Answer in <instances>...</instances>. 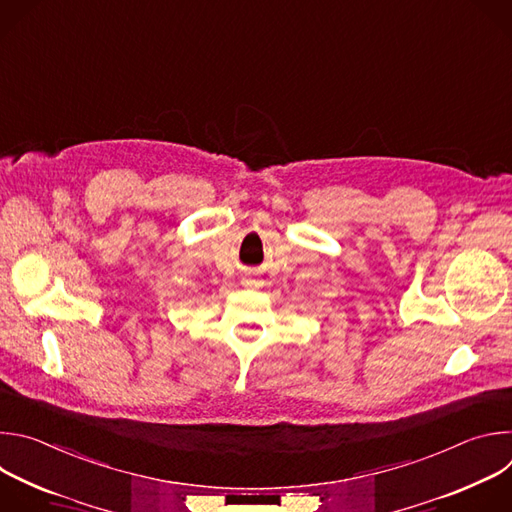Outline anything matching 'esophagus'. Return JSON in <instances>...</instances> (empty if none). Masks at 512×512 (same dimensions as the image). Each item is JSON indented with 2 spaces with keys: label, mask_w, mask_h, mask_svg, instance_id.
I'll return each mask as SVG.
<instances>
[{
  "label": "esophagus",
  "mask_w": 512,
  "mask_h": 512,
  "mask_svg": "<svg viewBox=\"0 0 512 512\" xmlns=\"http://www.w3.org/2000/svg\"><path fill=\"white\" fill-rule=\"evenodd\" d=\"M247 283H249V285H255V283H257V281H247Z\"/></svg>",
  "instance_id": "34e87169"
}]
</instances>
